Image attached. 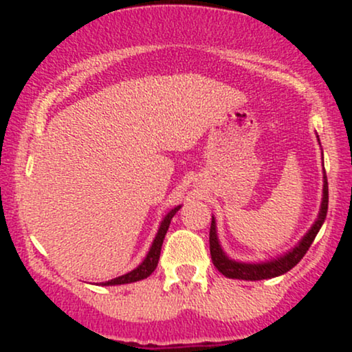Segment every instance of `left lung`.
Here are the masks:
<instances>
[{"mask_svg":"<svg viewBox=\"0 0 352 352\" xmlns=\"http://www.w3.org/2000/svg\"><path fill=\"white\" fill-rule=\"evenodd\" d=\"M322 179H324V184H322V201L316 221H314L309 232L301 238L300 243L294 246L292 252L283 254V256H278L276 260L265 261V263H241V261H235L232 258H228L223 250H221L220 241H218L217 223L215 218L212 217V225H210V254H212V261L218 272L225 274L227 278H233V280L258 281L280 276V274H285L293 266L300 263L301 258L305 256L311 243L314 241V238H316L321 225L324 223L326 213H328V179H326V173Z\"/></svg>","mask_w":352,"mask_h":352,"instance_id":"8db88e82","label":"left lung"}]
</instances>
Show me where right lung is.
<instances>
[{
  "label": "right lung",
  "mask_w": 352,
  "mask_h": 352,
  "mask_svg": "<svg viewBox=\"0 0 352 352\" xmlns=\"http://www.w3.org/2000/svg\"><path fill=\"white\" fill-rule=\"evenodd\" d=\"M179 210H180V205H179V207L172 208L170 212H168L167 215L164 217L162 223H160V227H159V232H157V235H155V240H153L151 250H148L147 256H145V260L142 261V263L137 266L135 270H132V272L122 274V276L114 278V280L102 283V286L127 285V283L140 281V280H145V278H147V276H151V274L153 273V270L157 268V263H159L160 250H162V243H164L165 233H167L168 227H170V220L173 218V215H175V213L179 212Z\"/></svg>",
  "instance_id": "add662e5"
}]
</instances>
